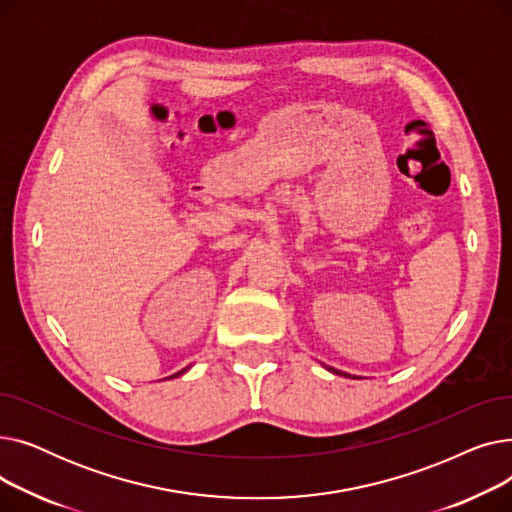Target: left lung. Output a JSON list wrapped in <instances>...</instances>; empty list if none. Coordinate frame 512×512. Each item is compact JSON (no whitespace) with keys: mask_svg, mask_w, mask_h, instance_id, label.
<instances>
[{"mask_svg":"<svg viewBox=\"0 0 512 512\" xmlns=\"http://www.w3.org/2000/svg\"><path fill=\"white\" fill-rule=\"evenodd\" d=\"M334 373H340V375H346V373H342V371H338V369H332Z\"/></svg>","mask_w":512,"mask_h":512,"instance_id":"left-lung-1","label":"left lung"}]
</instances>
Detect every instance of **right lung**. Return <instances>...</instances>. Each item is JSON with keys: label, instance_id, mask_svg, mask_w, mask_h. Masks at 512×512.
<instances>
[{"label": "right lung", "instance_id": "obj_1", "mask_svg": "<svg viewBox=\"0 0 512 512\" xmlns=\"http://www.w3.org/2000/svg\"><path fill=\"white\" fill-rule=\"evenodd\" d=\"M184 371H186V369H180V371H178V373H174V375H170V378H176V375H180V373H184Z\"/></svg>", "mask_w": 512, "mask_h": 512}]
</instances>
